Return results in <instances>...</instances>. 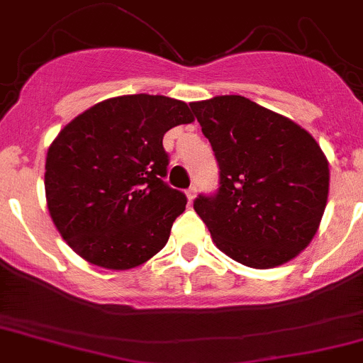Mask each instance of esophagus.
<instances>
[{
  "label": "esophagus",
  "instance_id": "obj_1",
  "mask_svg": "<svg viewBox=\"0 0 363 363\" xmlns=\"http://www.w3.org/2000/svg\"><path fill=\"white\" fill-rule=\"evenodd\" d=\"M196 194H198V189H196L194 185H192L191 189H187V198H189V201H192V199L196 198Z\"/></svg>",
  "mask_w": 363,
  "mask_h": 363
}]
</instances>
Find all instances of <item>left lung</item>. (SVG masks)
<instances>
[{"instance_id":"obj_1","label":"left lung","mask_w":363,"mask_h":363,"mask_svg":"<svg viewBox=\"0 0 363 363\" xmlns=\"http://www.w3.org/2000/svg\"><path fill=\"white\" fill-rule=\"evenodd\" d=\"M191 108L219 164L217 192L194 201L213 244L253 269L298 257L317 233L330 191L315 139L244 96H216Z\"/></svg>"}]
</instances>
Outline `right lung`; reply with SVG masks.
Wrapping results in <instances>:
<instances>
[{
  "mask_svg": "<svg viewBox=\"0 0 363 363\" xmlns=\"http://www.w3.org/2000/svg\"><path fill=\"white\" fill-rule=\"evenodd\" d=\"M194 121L167 96H117L65 124L46 157V201L62 239L84 260L126 271L167 244L187 198L164 182L165 132Z\"/></svg>",
  "mask_w": 363,
  "mask_h": 363,
  "instance_id": "right-lung-1",
  "label": "right lung"
}]
</instances>
